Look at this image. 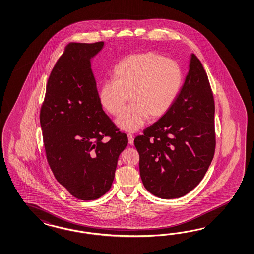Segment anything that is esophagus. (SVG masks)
Returning a JSON list of instances; mask_svg holds the SVG:
<instances>
[{
	"label": "esophagus",
	"mask_w": 254,
	"mask_h": 254,
	"mask_svg": "<svg viewBox=\"0 0 254 254\" xmlns=\"http://www.w3.org/2000/svg\"><path fill=\"white\" fill-rule=\"evenodd\" d=\"M127 137H128V143L133 145V143H134V136L129 133V134H127Z\"/></svg>",
	"instance_id": "34e87169"
}]
</instances>
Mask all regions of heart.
<instances>
[{
	"instance_id": "heart-1",
	"label": "heart",
	"mask_w": 254,
	"mask_h": 254,
	"mask_svg": "<svg viewBox=\"0 0 254 254\" xmlns=\"http://www.w3.org/2000/svg\"><path fill=\"white\" fill-rule=\"evenodd\" d=\"M115 79L104 81L100 101L110 115L117 116L129 100L132 104L117 118L123 130H138L146 120L159 119L171 108L182 85L179 64L157 53L129 55L114 70Z\"/></svg>"
}]
</instances>
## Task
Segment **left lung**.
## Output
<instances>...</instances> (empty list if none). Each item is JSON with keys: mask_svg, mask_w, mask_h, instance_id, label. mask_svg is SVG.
<instances>
[{"mask_svg": "<svg viewBox=\"0 0 254 254\" xmlns=\"http://www.w3.org/2000/svg\"><path fill=\"white\" fill-rule=\"evenodd\" d=\"M146 190L180 198L205 176L215 150L214 100L205 70L191 55L189 73L171 108L135 137Z\"/></svg>", "mask_w": 254, "mask_h": 254, "instance_id": "obj_1", "label": "left lung"}]
</instances>
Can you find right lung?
<instances>
[{
  "label": "right lung",
  "mask_w": 254,
  "mask_h": 254,
  "mask_svg": "<svg viewBox=\"0 0 254 254\" xmlns=\"http://www.w3.org/2000/svg\"><path fill=\"white\" fill-rule=\"evenodd\" d=\"M103 41L68 43L49 76L40 121L46 158L56 180L76 199L108 191L127 135L104 113L90 59Z\"/></svg>",
  "instance_id": "add662e5"
}]
</instances>
